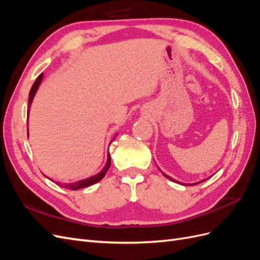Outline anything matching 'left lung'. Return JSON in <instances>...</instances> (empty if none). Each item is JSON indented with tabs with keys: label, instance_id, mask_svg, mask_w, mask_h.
I'll return each instance as SVG.
<instances>
[{
	"label": "left lung",
	"instance_id": "1",
	"mask_svg": "<svg viewBox=\"0 0 260 260\" xmlns=\"http://www.w3.org/2000/svg\"><path fill=\"white\" fill-rule=\"evenodd\" d=\"M162 175H164L165 177H166L167 179H169V180H171V181H174V182L180 183V182H178V181H176L175 179H172L171 177H169V176H167V175H165V174H162ZM205 180H207V179H205ZM205 180H202V181H201V182H204V181H205ZM201 182H196V183H193V184H192V183H191V184H185V183H182V184H183V185H195V184H199V183H201Z\"/></svg>",
	"mask_w": 260,
	"mask_h": 260
}]
</instances>
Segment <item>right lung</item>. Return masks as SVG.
Returning <instances> with one entry per match:
<instances>
[{
	"label": "right lung",
	"instance_id": "add662e5",
	"mask_svg": "<svg viewBox=\"0 0 260 260\" xmlns=\"http://www.w3.org/2000/svg\"><path fill=\"white\" fill-rule=\"evenodd\" d=\"M42 78H43V74H41L40 76H39V77L37 78L35 83H34V85L31 86V90H30V92H29V107H30L31 103H32L34 96H35V94H36V92H37V90H38V88H39V85H40V83H41V81H42ZM28 116H29V108H28ZM109 167H111V155H109V152H108L107 162H106V165H105V167H104L103 169H102V171L100 172V174H98V175H95V176H93V177H90V178H88V179L77 181V182H75V183H62V184H60V183L56 182V184H58V185L61 186V187L68 188V190H74V191L79 190V188L90 186V185H92V184H94V183L99 182V181H101L102 179H103V178L105 177L106 172H107V170L109 169Z\"/></svg>",
	"mask_w": 260,
	"mask_h": 260
}]
</instances>
